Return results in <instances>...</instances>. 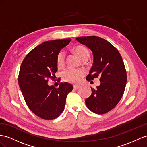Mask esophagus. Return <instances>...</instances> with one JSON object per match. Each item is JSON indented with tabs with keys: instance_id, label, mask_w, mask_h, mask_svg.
Masks as SVG:
<instances>
[{
	"instance_id": "1",
	"label": "esophagus",
	"mask_w": 147,
	"mask_h": 147,
	"mask_svg": "<svg viewBox=\"0 0 147 147\" xmlns=\"http://www.w3.org/2000/svg\"><path fill=\"white\" fill-rule=\"evenodd\" d=\"M79 88H80V86L78 85H74V89H78Z\"/></svg>"
}]
</instances>
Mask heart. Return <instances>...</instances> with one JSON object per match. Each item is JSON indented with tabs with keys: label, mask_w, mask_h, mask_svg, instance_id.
<instances>
[{
	"label": "heart",
	"mask_w": 147,
	"mask_h": 147,
	"mask_svg": "<svg viewBox=\"0 0 147 147\" xmlns=\"http://www.w3.org/2000/svg\"><path fill=\"white\" fill-rule=\"evenodd\" d=\"M75 51H76V54L81 59L82 57L85 56H89V53L87 48L82 46H78L75 48ZM65 51H60L57 56V66L58 67H61L63 66L64 63H65ZM84 75V72L82 70L80 69H75L73 68H68L66 69L63 71L62 73L63 78L65 81L73 82V83H78L80 82Z\"/></svg>",
	"instance_id": "obj_1"
}]
</instances>
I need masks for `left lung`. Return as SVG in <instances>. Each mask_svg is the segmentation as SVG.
<instances>
[{"instance_id":"left-lung-1","label":"left lung","mask_w":147,"mask_h":147,"mask_svg":"<svg viewBox=\"0 0 147 147\" xmlns=\"http://www.w3.org/2000/svg\"><path fill=\"white\" fill-rule=\"evenodd\" d=\"M76 40L92 52L93 63L88 81L100 78L101 83L92 89L91 96L85 100L89 109L97 114L111 111L123 94L127 82L125 66L120 53L107 40L95 36L78 37Z\"/></svg>"}]
</instances>
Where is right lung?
I'll return each instance as SVG.
<instances>
[{
    "label": "right lung",
    "mask_w": 147,
    "mask_h": 147,
    "mask_svg": "<svg viewBox=\"0 0 147 147\" xmlns=\"http://www.w3.org/2000/svg\"><path fill=\"white\" fill-rule=\"evenodd\" d=\"M71 40L45 41L26 56L22 62L18 84L28 107L35 115L45 120H53L63 112L67 94L72 91L71 84L61 82L56 88L48 84L58 69L57 56ZM60 81V79L59 80Z\"/></svg>",
    "instance_id": "1"
}]
</instances>
